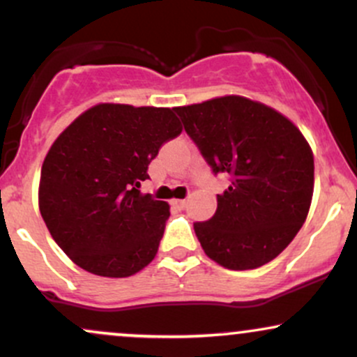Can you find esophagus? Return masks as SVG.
Segmentation results:
<instances>
[{"instance_id": "34e87169", "label": "esophagus", "mask_w": 357, "mask_h": 357, "mask_svg": "<svg viewBox=\"0 0 357 357\" xmlns=\"http://www.w3.org/2000/svg\"><path fill=\"white\" fill-rule=\"evenodd\" d=\"M173 206L178 208V210H183L184 206H186V199H173Z\"/></svg>"}]
</instances>
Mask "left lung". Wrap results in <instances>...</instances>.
Returning a JSON list of instances; mask_svg holds the SVG:
<instances>
[{"mask_svg":"<svg viewBox=\"0 0 357 357\" xmlns=\"http://www.w3.org/2000/svg\"><path fill=\"white\" fill-rule=\"evenodd\" d=\"M213 173L230 183L216 213L195 223L208 257L230 270L268 264L289 247L309 213L314 155L309 142L275 109L240 96L174 107Z\"/></svg>","mask_w":357,"mask_h":357,"instance_id":"1","label":"left lung"}]
</instances>
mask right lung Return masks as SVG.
Wrapping results in <instances>:
<instances>
[{
    "label": "right lung",
    "instance_id": "add662e5",
    "mask_svg": "<svg viewBox=\"0 0 357 357\" xmlns=\"http://www.w3.org/2000/svg\"><path fill=\"white\" fill-rule=\"evenodd\" d=\"M181 130L174 109L97 104L56 137L42 166L38 204L73 264L124 278L154 260L169 204L137 188L161 146Z\"/></svg>",
    "mask_w": 357,
    "mask_h": 357
}]
</instances>
